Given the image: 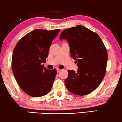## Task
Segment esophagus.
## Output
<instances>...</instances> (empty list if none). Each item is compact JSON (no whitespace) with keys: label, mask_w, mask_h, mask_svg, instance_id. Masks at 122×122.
<instances>
[{"label":"esophagus","mask_w":122,"mask_h":122,"mask_svg":"<svg viewBox=\"0 0 122 122\" xmlns=\"http://www.w3.org/2000/svg\"><path fill=\"white\" fill-rule=\"evenodd\" d=\"M57 71L58 73H59V72H60V71H61V70L59 69H57Z\"/></svg>","instance_id":"34e87169"}]
</instances>
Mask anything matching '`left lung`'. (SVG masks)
Instances as JSON below:
<instances>
[{"mask_svg":"<svg viewBox=\"0 0 122 122\" xmlns=\"http://www.w3.org/2000/svg\"><path fill=\"white\" fill-rule=\"evenodd\" d=\"M60 40H66L71 57L78 69L69 70L65 80L67 89L84 96L94 91L102 82L106 71L108 55L102 40L96 33L81 25L63 31Z\"/></svg>","mask_w":122,"mask_h":122,"instance_id":"left-lung-1","label":"left lung"}]
</instances>
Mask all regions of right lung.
<instances>
[{
    "instance_id": "obj_1",
    "label": "right lung",
    "mask_w": 122,
    "mask_h": 122,
    "mask_svg": "<svg viewBox=\"0 0 122 122\" xmlns=\"http://www.w3.org/2000/svg\"><path fill=\"white\" fill-rule=\"evenodd\" d=\"M60 29L35 30L19 41L14 48L11 65L16 80L30 96L38 97L50 92L57 70L44 67L52 41Z\"/></svg>"
}]
</instances>
